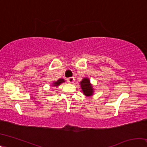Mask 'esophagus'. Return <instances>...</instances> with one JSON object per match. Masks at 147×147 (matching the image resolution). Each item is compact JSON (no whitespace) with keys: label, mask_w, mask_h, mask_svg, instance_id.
<instances>
[{"label":"esophagus","mask_w":147,"mask_h":147,"mask_svg":"<svg viewBox=\"0 0 147 147\" xmlns=\"http://www.w3.org/2000/svg\"><path fill=\"white\" fill-rule=\"evenodd\" d=\"M67 80V82L69 83H73L74 82V77H70V78H68Z\"/></svg>","instance_id":"34e87169"}]
</instances>
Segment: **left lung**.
Wrapping results in <instances>:
<instances>
[{
	"mask_svg": "<svg viewBox=\"0 0 147 147\" xmlns=\"http://www.w3.org/2000/svg\"><path fill=\"white\" fill-rule=\"evenodd\" d=\"M81 88L84 94L86 96H91L93 94V89L90 84V81L88 78H84L80 82Z\"/></svg>",
	"mask_w": 147,
	"mask_h": 147,
	"instance_id": "obj_1",
	"label": "left lung"
}]
</instances>
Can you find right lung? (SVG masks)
<instances>
[{"mask_svg": "<svg viewBox=\"0 0 147 147\" xmlns=\"http://www.w3.org/2000/svg\"><path fill=\"white\" fill-rule=\"evenodd\" d=\"M64 82H65V80H64L63 79H61H61H59L58 81L56 82L53 83V84H54L53 86H59L60 84Z\"/></svg>", "mask_w": 147, "mask_h": 147, "instance_id": "obj_1", "label": "right lung"}]
</instances>
